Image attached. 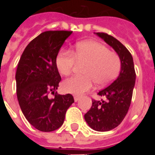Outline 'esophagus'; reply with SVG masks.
I'll return each instance as SVG.
<instances>
[{"label":"esophagus","instance_id":"obj_1","mask_svg":"<svg viewBox=\"0 0 155 155\" xmlns=\"http://www.w3.org/2000/svg\"><path fill=\"white\" fill-rule=\"evenodd\" d=\"M74 102H78V100L80 99V97L77 96V95H75V96L74 97Z\"/></svg>","mask_w":155,"mask_h":155}]
</instances>
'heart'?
I'll list each match as a JSON object with an SVG mask.
<instances>
[{"instance_id":"heart-1","label":"heart","mask_w":155,"mask_h":155,"mask_svg":"<svg viewBox=\"0 0 155 155\" xmlns=\"http://www.w3.org/2000/svg\"><path fill=\"white\" fill-rule=\"evenodd\" d=\"M87 63L84 76H75L63 83V89L74 94H82L89 91L94 83L102 87L113 81L120 72L121 62L119 56L109 51L105 45L93 40L84 41L77 45L74 55L71 52H62L56 58V66L62 75L72 72L75 61Z\"/></svg>"}]
</instances>
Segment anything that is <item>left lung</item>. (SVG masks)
Masks as SVG:
<instances>
[{"mask_svg": "<svg viewBox=\"0 0 155 155\" xmlns=\"http://www.w3.org/2000/svg\"><path fill=\"white\" fill-rule=\"evenodd\" d=\"M107 44L114 49L121 61L120 75L106 88L98 91L105 100H92V105L84 115L90 127L100 132L118 127L129 110L135 85L136 73L131 53L119 40L104 32H96Z\"/></svg>", "mask_w": 155, "mask_h": 155, "instance_id": "1", "label": "left lung"}]
</instances>
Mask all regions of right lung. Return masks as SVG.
Here are the masks:
<instances>
[{
    "label": "right lung",
    "instance_id": "1",
    "mask_svg": "<svg viewBox=\"0 0 155 155\" xmlns=\"http://www.w3.org/2000/svg\"><path fill=\"white\" fill-rule=\"evenodd\" d=\"M72 32H42L28 43L18 64L15 79L19 105L28 123L42 132L60 128L66 112L74 102L72 94L55 93L61 81L56 58Z\"/></svg>",
    "mask_w": 155,
    "mask_h": 155
}]
</instances>
